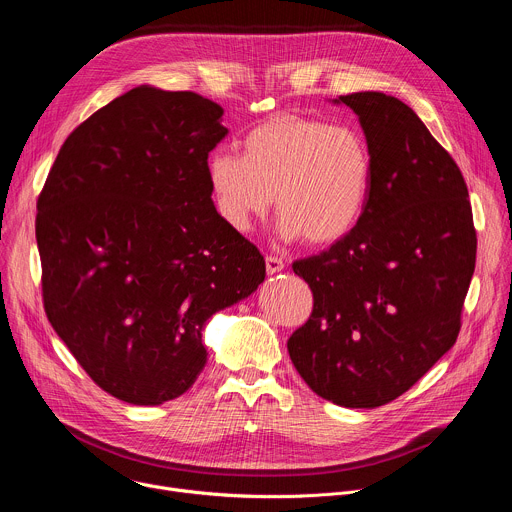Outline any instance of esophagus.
Here are the masks:
<instances>
[{"label": "esophagus", "mask_w": 512, "mask_h": 512, "mask_svg": "<svg viewBox=\"0 0 512 512\" xmlns=\"http://www.w3.org/2000/svg\"><path fill=\"white\" fill-rule=\"evenodd\" d=\"M265 267H267V273L273 275V273L283 271L285 263H283L279 257H275V255H267V257H265Z\"/></svg>", "instance_id": "34e87169"}]
</instances>
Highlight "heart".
I'll return each instance as SVG.
<instances>
[{"mask_svg":"<svg viewBox=\"0 0 512 512\" xmlns=\"http://www.w3.org/2000/svg\"><path fill=\"white\" fill-rule=\"evenodd\" d=\"M243 152L216 150L206 164L218 214L241 233L261 218L275 192L279 233L310 245L350 235L367 210L375 158L356 129L300 115L261 121Z\"/></svg>","mask_w":512,"mask_h":512,"instance_id":"1","label":"heart"}]
</instances>
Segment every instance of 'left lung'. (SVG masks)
<instances>
[{"instance_id": "obj_1", "label": "left lung", "mask_w": 512, "mask_h": 512, "mask_svg": "<svg viewBox=\"0 0 512 512\" xmlns=\"http://www.w3.org/2000/svg\"><path fill=\"white\" fill-rule=\"evenodd\" d=\"M350 107L375 158L356 229L294 273L314 294L289 358L326 401L373 409L409 391L454 344L476 265L468 186L403 101L364 91Z\"/></svg>"}]
</instances>
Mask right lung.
I'll use <instances>...</instances> for the list:
<instances>
[{
  "mask_svg": "<svg viewBox=\"0 0 512 512\" xmlns=\"http://www.w3.org/2000/svg\"><path fill=\"white\" fill-rule=\"evenodd\" d=\"M221 117L192 91L135 87L66 137L38 196L48 322L131 405L186 393L206 364L204 322L265 279L259 249L210 198Z\"/></svg>",
  "mask_w": 512,
  "mask_h": 512,
  "instance_id": "1",
  "label": "right lung"
}]
</instances>
